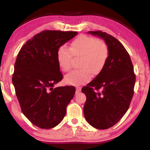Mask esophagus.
Returning <instances> with one entry per match:
<instances>
[{"mask_svg":"<svg viewBox=\"0 0 150 150\" xmlns=\"http://www.w3.org/2000/svg\"><path fill=\"white\" fill-rule=\"evenodd\" d=\"M81 91V87H76V94H78Z\"/></svg>","mask_w":150,"mask_h":150,"instance_id":"34e87169","label":"esophagus"}]
</instances>
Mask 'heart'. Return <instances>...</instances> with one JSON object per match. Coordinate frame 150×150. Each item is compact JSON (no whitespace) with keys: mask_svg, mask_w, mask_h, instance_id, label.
Returning a JSON list of instances; mask_svg holds the SVG:
<instances>
[{"mask_svg":"<svg viewBox=\"0 0 150 150\" xmlns=\"http://www.w3.org/2000/svg\"><path fill=\"white\" fill-rule=\"evenodd\" d=\"M109 55L110 50L105 40L83 34L73 40L69 47L60 45L56 57L58 65L63 71L71 69L73 56L81 57V69L72 71L65 77L68 84L79 85L90 81L93 73L99 74L105 68Z\"/></svg>","mask_w":150,"mask_h":150,"instance_id":"obj_1","label":"heart"}]
</instances>
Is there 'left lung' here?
<instances>
[{"label":"left lung","mask_w":150,"mask_h":150,"mask_svg":"<svg viewBox=\"0 0 150 150\" xmlns=\"http://www.w3.org/2000/svg\"><path fill=\"white\" fill-rule=\"evenodd\" d=\"M88 33L104 39L110 55L104 69L81 89L87 97L83 112L90 125L105 130L115 125L128 110L136 75L130 55L117 39L100 30Z\"/></svg>","instance_id":"8db88e82"}]
</instances>
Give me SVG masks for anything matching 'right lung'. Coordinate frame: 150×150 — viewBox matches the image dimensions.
Here are the masks:
<instances>
[{"label": "right lung", "instance_id": "1", "mask_svg": "<svg viewBox=\"0 0 150 150\" xmlns=\"http://www.w3.org/2000/svg\"><path fill=\"white\" fill-rule=\"evenodd\" d=\"M77 34L44 30L28 40L17 55L12 75L15 92L22 113L40 128L58 125L74 96L73 86L54 87L63 79L57 49Z\"/></svg>", "mask_w": 150, "mask_h": 150}]
</instances>
